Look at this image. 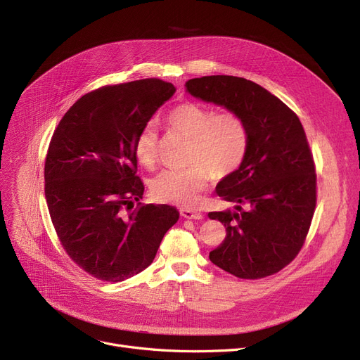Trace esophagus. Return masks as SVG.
<instances>
[{
	"mask_svg": "<svg viewBox=\"0 0 360 360\" xmlns=\"http://www.w3.org/2000/svg\"><path fill=\"white\" fill-rule=\"evenodd\" d=\"M181 216L185 217V219H191V220H201L202 219L201 213H197V212L190 210V209H181Z\"/></svg>",
	"mask_w": 360,
	"mask_h": 360,
	"instance_id": "34e87169",
	"label": "esophagus"
}]
</instances>
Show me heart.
<instances>
[{
  "label": "heart",
  "mask_w": 360,
  "mask_h": 360,
  "mask_svg": "<svg viewBox=\"0 0 360 360\" xmlns=\"http://www.w3.org/2000/svg\"><path fill=\"white\" fill-rule=\"evenodd\" d=\"M166 125L190 137L184 169H169L151 182V195L162 202L194 207L213 176H229L240 167L248 151V127L235 110H219L194 101L178 103L167 112ZM134 155L144 167L158 162V132L147 124L136 137Z\"/></svg>",
  "instance_id": "b5f03b06"
}]
</instances>
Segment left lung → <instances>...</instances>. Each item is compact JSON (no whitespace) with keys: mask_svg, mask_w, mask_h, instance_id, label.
Returning <instances> with one entry per match:
<instances>
[{"mask_svg":"<svg viewBox=\"0 0 360 360\" xmlns=\"http://www.w3.org/2000/svg\"><path fill=\"white\" fill-rule=\"evenodd\" d=\"M185 86L201 101L238 112L248 127L245 160L216 188L219 197L238 205L236 212L209 213L226 228L210 261L239 278L276 274L304 247L316 205L315 163L305 129L288 105L251 80L205 75Z\"/></svg>","mask_w":360,"mask_h":360,"instance_id":"8db88e82","label":"left lung"}]
</instances>
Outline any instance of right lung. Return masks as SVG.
I'll list each match as a JSON object with an SVG mask.
<instances>
[{"mask_svg": "<svg viewBox=\"0 0 360 360\" xmlns=\"http://www.w3.org/2000/svg\"><path fill=\"white\" fill-rule=\"evenodd\" d=\"M174 93L160 79L103 86L75 102L53 131L45 159L49 216L67 255L99 280L124 281L147 269L179 219L172 205L140 202L134 155L140 129Z\"/></svg>", "mask_w": 360, "mask_h": 360, "instance_id": "add662e5", "label": "right lung"}]
</instances>
